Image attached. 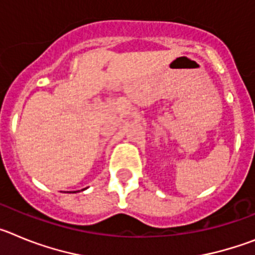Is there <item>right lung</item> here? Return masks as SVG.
I'll list each match as a JSON object with an SVG mask.
<instances>
[{
    "instance_id": "right-lung-1",
    "label": "right lung",
    "mask_w": 255,
    "mask_h": 255,
    "mask_svg": "<svg viewBox=\"0 0 255 255\" xmlns=\"http://www.w3.org/2000/svg\"><path fill=\"white\" fill-rule=\"evenodd\" d=\"M67 193H76V191H67Z\"/></svg>"
}]
</instances>
